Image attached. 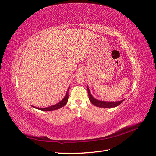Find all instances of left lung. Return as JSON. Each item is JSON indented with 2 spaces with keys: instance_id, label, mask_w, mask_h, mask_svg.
<instances>
[{
  "instance_id": "8db88e82",
  "label": "left lung",
  "mask_w": 156,
  "mask_h": 156,
  "mask_svg": "<svg viewBox=\"0 0 156 156\" xmlns=\"http://www.w3.org/2000/svg\"><path fill=\"white\" fill-rule=\"evenodd\" d=\"M87 90L88 93V98L90 101L93 105H94L96 107H101V108H112V107H115L119 106L120 103H122L124 101V100H122L119 101H101V100H98L97 99L94 98L92 94L90 93V89L88 88V86H87Z\"/></svg>"
}]
</instances>
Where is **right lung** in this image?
Wrapping results in <instances>:
<instances>
[{"mask_svg":"<svg viewBox=\"0 0 156 156\" xmlns=\"http://www.w3.org/2000/svg\"><path fill=\"white\" fill-rule=\"evenodd\" d=\"M69 87L68 88V90H67V92H66V95H65V96L64 97V98L62 99V100H61L60 102L56 103V104H55V105H51V106H49V107H45V108L36 107L32 106V107L37 108V109H39V110H41V111H55V110H56V109H58V108L64 107L66 104V103L68 102V90H69Z\"/></svg>","mask_w":156,"mask_h":156,"instance_id":"right-lung-1","label":"right lung"}]
</instances>
